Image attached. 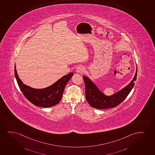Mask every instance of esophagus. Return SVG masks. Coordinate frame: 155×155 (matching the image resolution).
<instances>
[{"instance_id":"esophagus-1","label":"esophagus","mask_w":155,"mask_h":155,"mask_svg":"<svg viewBox=\"0 0 155 155\" xmlns=\"http://www.w3.org/2000/svg\"><path fill=\"white\" fill-rule=\"evenodd\" d=\"M84 71H85V69H84V67L81 66L78 67L77 68L76 71L78 74H81V73H84Z\"/></svg>"}]
</instances>
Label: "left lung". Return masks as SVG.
I'll list each match as a JSON object with an SVG mask.
<instances>
[{"mask_svg": "<svg viewBox=\"0 0 155 155\" xmlns=\"http://www.w3.org/2000/svg\"><path fill=\"white\" fill-rule=\"evenodd\" d=\"M137 68L133 81L127 86L111 96H106L102 93L88 77L84 76L85 84L86 98L91 106L96 109L114 108L126 98L135 84L134 81L137 79Z\"/></svg>", "mask_w": 155, "mask_h": 155, "instance_id": "left-lung-1", "label": "left lung"}]
</instances>
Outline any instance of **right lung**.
<instances>
[{"mask_svg": "<svg viewBox=\"0 0 155 155\" xmlns=\"http://www.w3.org/2000/svg\"><path fill=\"white\" fill-rule=\"evenodd\" d=\"M15 74L18 86L27 99L36 106L47 108L54 106L60 102L65 86L74 73L65 75L50 86L43 89L33 88L22 83L17 74L16 65Z\"/></svg>", "mask_w": 155, "mask_h": 155, "instance_id": "add662e5", "label": "right lung"}]
</instances>
